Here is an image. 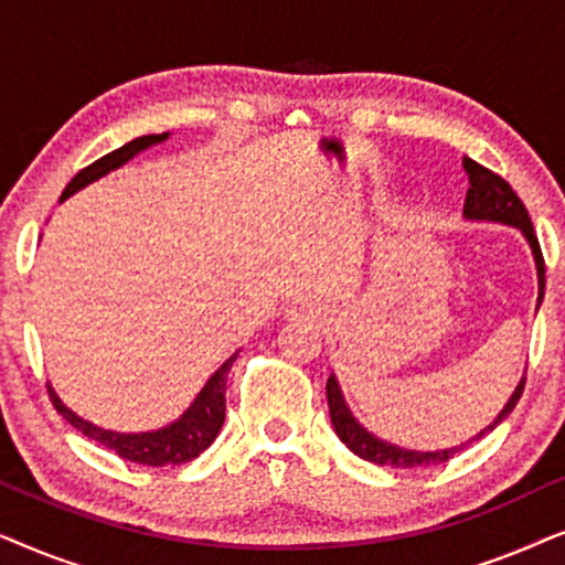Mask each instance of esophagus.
<instances>
[{"label": "esophagus", "mask_w": 565, "mask_h": 565, "mask_svg": "<svg viewBox=\"0 0 565 565\" xmlns=\"http://www.w3.org/2000/svg\"><path fill=\"white\" fill-rule=\"evenodd\" d=\"M288 319L290 321H311V323H319L323 321V313L321 308H316L311 303H300V306H292L288 311Z\"/></svg>", "instance_id": "1"}]
</instances>
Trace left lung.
Masks as SVG:
<instances>
[{
    "label": "left lung",
    "mask_w": 565,
    "mask_h": 565,
    "mask_svg": "<svg viewBox=\"0 0 565 565\" xmlns=\"http://www.w3.org/2000/svg\"><path fill=\"white\" fill-rule=\"evenodd\" d=\"M466 172L470 180L468 188V198H466V213L468 218H478V221H499L507 223V226H516L527 236V242L532 246V254H535V265H537V280H540V300H543V290H545V259H543V249H540V242L535 236V228H532V221L527 215V207L516 192L512 190L504 177H499L491 169H486L483 164H478L473 159H466ZM524 391V377L516 385V391L509 398V404L501 408V414L493 419L489 427H486L481 435H476L473 439H468L466 445L460 447H450V450H437V452H416V450H401V447H393L383 439H377L360 427L354 422V416L347 408L342 391L334 381V375L327 381V398H329V414H331V424H334V431L339 439L350 447L354 455H360L362 460L375 462V466H385V468H422V466H439V462H447L455 458L460 450H466L468 445H473L481 439L483 435H489L491 429H497L501 422L512 414V408L516 406Z\"/></svg>",
    "instance_id": "obj_1"
}]
</instances>
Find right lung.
I'll use <instances>...</instances> for the list:
<instances>
[{
  "instance_id": "right-lung-1",
  "label": "right lung",
  "mask_w": 565,
  "mask_h": 565,
  "mask_svg": "<svg viewBox=\"0 0 565 565\" xmlns=\"http://www.w3.org/2000/svg\"><path fill=\"white\" fill-rule=\"evenodd\" d=\"M164 138L167 134L134 138V141L120 146V149L105 153L103 159L92 161L89 167H84L82 172H76L74 180L66 184V190L61 192V200L74 195L76 190L84 188V184L99 180V177L110 172V169H118L120 164H126L128 159H134L138 151L146 149V146L164 141ZM234 360L236 354L215 370L211 381L205 383V388L198 393L195 404H192L180 419L169 424L164 429L143 431V435H120V431H107V429L95 427V424L84 422L82 416L68 412V408L61 404L51 385H49V398L51 404L56 406V412L64 416L74 429H79L84 437L105 445L107 450L120 455L122 460L138 462V466H182V462L195 460L198 455L203 452L205 447H211L213 439L218 437L223 416H226V381H228V370L234 365Z\"/></svg>"
}]
</instances>
